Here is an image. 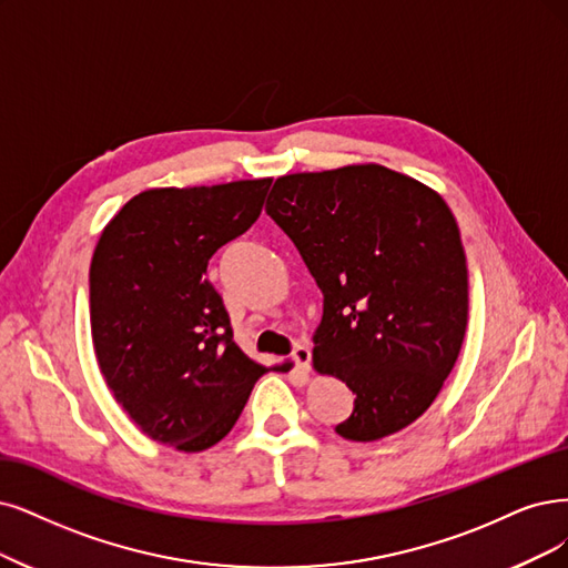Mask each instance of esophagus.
I'll use <instances>...</instances> for the list:
<instances>
[{
    "mask_svg": "<svg viewBox=\"0 0 568 568\" xmlns=\"http://www.w3.org/2000/svg\"><path fill=\"white\" fill-rule=\"evenodd\" d=\"M292 361H295L300 372H308L311 369V348L306 344H300L295 351H292Z\"/></svg>",
    "mask_w": 568,
    "mask_h": 568,
    "instance_id": "1",
    "label": "esophagus"
}]
</instances>
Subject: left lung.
<instances>
[{
    "instance_id": "1",
    "label": "left lung",
    "mask_w": 568,
    "mask_h": 568,
    "mask_svg": "<svg viewBox=\"0 0 568 568\" xmlns=\"http://www.w3.org/2000/svg\"><path fill=\"white\" fill-rule=\"evenodd\" d=\"M266 213L323 290L313 367L355 393L337 433L374 443L414 424L468 325L466 252L445 199L386 165L355 163L278 178Z\"/></svg>"
}]
</instances>
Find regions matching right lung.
<instances>
[{"instance_id":"obj_1","label":"right lung","mask_w":568,"mask_h":568,"mask_svg":"<svg viewBox=\"0 0 568 568\" xmlns=\"http://www.w3.org/2000/svg\"><path fill=\"white\" fill-rule=\"evenodd\" d=\"M271 178L156 186L102 229L91 260V334L116 403L144 435L203 452L234 428L268 369L234 342L207 260L262 213Z\"/></svg>"}]
</instances>
